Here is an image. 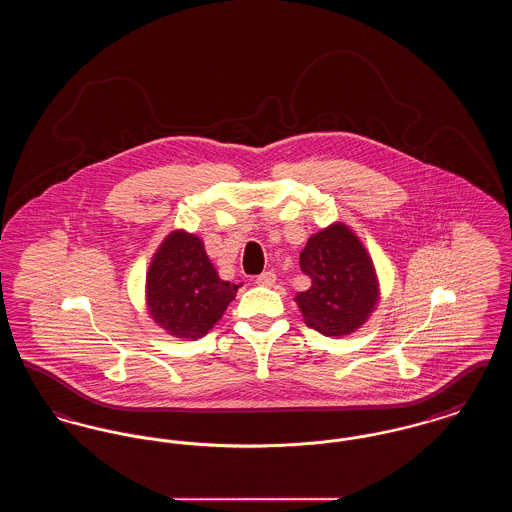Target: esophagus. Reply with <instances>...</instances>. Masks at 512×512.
<instances>
[{"label": "esophagus", "instance_id": "34e87169", "mask_svg": "<svg viewBox=\"0 0 512 512\" xmlns=\"http://www.w3.org/2000/svg\"><path fill=\"white\" fill-rule=\"evenodd\" d=\"M274 282H276V274L272 272V270H267V272H263V274H259L257 276V280H255V284L257 286H274Z\"/></svg>", "mask_w": 512, "mask_h": 512}]
</instances>
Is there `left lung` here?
Listing matches in <instances>:
<instances>
[{
	"mask_svg": "<svg viewBox=\"0 0 512 512\" xmlns=\"http://www.w3.org/2000/svg\"><path fill=\"white\" fill-rule=\"evenodd\" d=\"M299 267L311 278V288L295 295L309 328L347 336L365 324L378 301V280L365 247L345 224L311 236Z\"/></svg>",
	"mask_w": 512,
	"mask_h": 512,
	"instance_id": "left-lung-1",
	"label": "left lung"
}]
</instances>
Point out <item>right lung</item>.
Returning <instances> with one entry per match:
<instances>
[{
	"label": "right lung",
	"mask_w": 512,
	"mask_h": 512,
	"mask_svg": "<svg viewBox=\"0 0 512 512\" xmlns=\"http://www.w3.org/2000/svg\"><path fill=\"white\" fill-rule=\"evenodd\" d=\"M146 282L151 318L186 340L203 338L238 292L236 284L220 280L203 242L180 230L157 249Z\"/></svg>",
	"instance_id": "obj_1"
}]
</instances>
